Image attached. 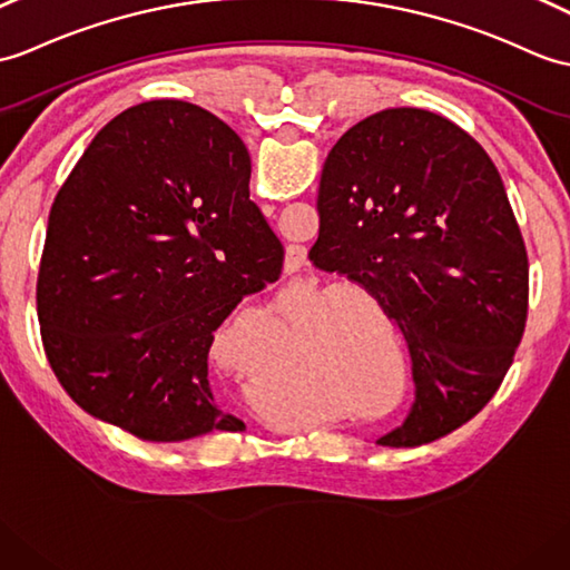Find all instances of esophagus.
<instances>
[{
	"label": "esophagus",
	"instance_id": "1",
	"mask_svg": "<svg viewBox=\"0 0 570 570\" xmlns=\"http://www.w3.org/2000/svg\"><path fill=\"white\" fill-rule=\"evenodd\" d=\"M306 264V249L303 247H288L286 253V272H298Z\"/></svg>",
	"mask_w": 570,
	"mask_h": 570
}]
</instances>
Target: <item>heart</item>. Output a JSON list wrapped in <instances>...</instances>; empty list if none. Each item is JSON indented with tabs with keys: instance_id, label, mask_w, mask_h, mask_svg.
<instances>
[{
	"instance_id": "b5f03b06",
	"label": "heart",
	"mask_w": 570,
	"mask_h": 570,
	"mask_svg": "<svg viewBox=\"0 0 570 570\" xmlns=\"http://www.w3.org/2000/svg\"><path fill=\"white\" fill-rule=\"evenodd\" d=\"M347 356H350V362H356V354H352V352H350Z\"/></svg>"
}]
</instances>
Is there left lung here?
Listing matches in <instances>:
<instances>
[{
	"label": "left lung",
	"mask_w": 570,
	"mask_h": 570,
	"mask_svg": "<svg viewBox=\"0 0 570 570\" xmlns=\"http://www.w3.org/2000/svg\"><path fill=\"white\" fill-rule=\"evenodd\" d=\"M311 262L347 274L401 327L415 403L383 446H420L493 399L520 347L527 249L495 165L425 109H386L342 136L317 189Z\"/></svg>",
	"instance_id": "left-lung-1"
}]
</instances>
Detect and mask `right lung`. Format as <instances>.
Here are the masks:
<instances>
[{
	"mask_svg": "<svg viewBox=\"0 0 570 570\" xmlns=\"http://www.w3.org/2000/svg\"><path fill=\"white\" fill-rule=\"evenodd\" d=\"M245 142L179 99L106 124L50 208L38 272L43 350L70 399L145 442L243 432L208 383L214 333L282 274L249 202Z\"/></svg>",
	"mask_w": 570,
	"mask_h": 570,
	"instance_id": "add662e5",
	"label": "right lung"
}]
</instances>
